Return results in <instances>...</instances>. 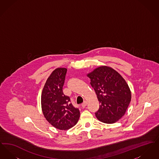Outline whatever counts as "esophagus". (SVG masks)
<instances>
[{
    "mask_svg": "<svg viewBox=\"0 0 159 159\" xmlns=\"http://www.w3.org/2000/svg\"><path fill=\"white\" fill-rule=\"evenodd\" d=\"M81 106H82V107L83 108H84L86 106H87V102H86V101H84L83 104H82Z\"/></svg>",
    "mask_w": 159,
    "mask_h": 159,
    "instance_id": "34e87169",
    "label": "esophagus"
}]
</instances>
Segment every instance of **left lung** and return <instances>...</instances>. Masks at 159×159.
Masks as SVG:
<instances>
[{"label": "left lung", "instance_id": "8db88e82", "mask_svg": "<svg viewBox=\"0 0 159 159\" xmlns=\"http://www.w3.org/2000/svg\"><path fill=\"white\" fill-rule=\"evenodd\" d=\"M87 76L99 101L95 116L99 121L111 124L125 115L131 101V92L123 77L113 68L101 66Z\"/></svg>", "mask_w": 159, "mask_h": 159}]
</instances>
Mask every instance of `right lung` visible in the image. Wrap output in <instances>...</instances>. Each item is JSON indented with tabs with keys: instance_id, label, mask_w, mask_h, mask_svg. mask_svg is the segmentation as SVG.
I'll return each mask as SVG.
<instances>
[{
	"instance_id": "obj_1",
	"label": "right lung",
	"mask_w": 159,
	"mask_h": 159,
	"mask_svg": "<svg viewBox=\"0 0 159 159\" xmlns=\"http://www.w3.org/2000/svg\"><path fill=\"white\" fill-rule=\"evenodd\" d=\"M67 68H57L48 78L41 95L42 112L47 121L55 128L67 130L76 125L80 111L70 102L68 96L64 94Z\"/></svg>"
}]
</instances>
